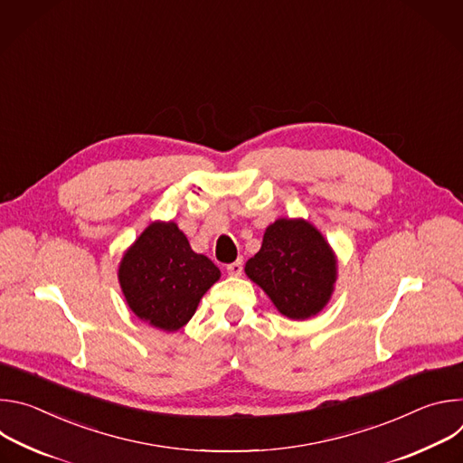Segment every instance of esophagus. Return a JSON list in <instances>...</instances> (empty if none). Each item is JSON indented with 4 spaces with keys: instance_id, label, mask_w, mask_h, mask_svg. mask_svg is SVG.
<instances>
[{
    "instance_id": "1",
    "label": "esophagus",
    "mask_w": 463,
    "mask_h": 463,
    "mask_svg": "<svg viewBox=\"0 0 463 463\" xmlns=\"http://www.w3.org/2000/svg\"><path fill=\"white\" fill-rule=\"evenodd\" d=\"M227 273H229L231 277H240V275L243 273V260L240 258V260L229 263V266H227Z\"/></svg>"
}]
</instances>
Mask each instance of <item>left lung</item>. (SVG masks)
<instances>
[{
	"mask_svg": "<svg viewBox=\"0 0 463 463\" xmlns=\"http://www.w3.org/2000/svg\"><path fill=\"white\" fill-rule=\"evenodd\" d=\"M245 275L282 315L304 320L332 297L337 258L309 222L280 218L266 229L261 249L245 263Z\"/></svg>",
	"mask_w": 463,
	"mask_h": 463,
	"instance_id": "1",
	"label": "left lung"
}]
</instances>
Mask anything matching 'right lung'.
I'll use <instances>...</instances> for the list:
<instances>
[{
	"label": "right lung",
	"instance_id": "1",
	"mask_svg": "<svg viewBox=\"0 0 463 463\" xmlns=\"http://www.w3.org/2000/svg\"><path fill=\"white\" fill-rule=\"evenodd\" d=\"M220 277L207 256L192 250L174 222L150 223L118 266V282L129 309L165 332L183 327Z\"/></svg>",
	"mask_w": 463,
	"mask_h": 463
}]
</instances>
